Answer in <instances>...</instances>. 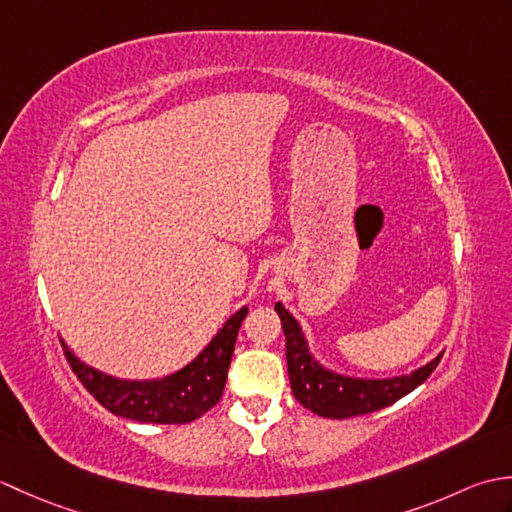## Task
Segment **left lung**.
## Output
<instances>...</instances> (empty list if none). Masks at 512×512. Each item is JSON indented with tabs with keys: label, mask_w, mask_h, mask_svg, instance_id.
Returning a JSON list of instances; mask_svg holds the SVG:
<instances>
[{
	"label": "left lung",
	"mask_w": 512,
	"mask_h": 512,
	"mask_svg": "<svg viewBox=\"0 0 512 512\" xmlns=\"http://www.w3.org/2000/svg\"><path fill=\"white\" fill-rule=\"evenodd\" d=\"M275 310L281 319V328L286 334V361L292 394L303 407L323 418L341 420L352 416H363L378 409L394 405L396 400L407 396L409 391L422 385L438 367L442 352L429 363L413 369L409 374L391 378H358L334 372V369L319 363L310 352L306 334L299 321L277 301Z\"/></svg>",
	"instance_id": "1"
}]
</instances>
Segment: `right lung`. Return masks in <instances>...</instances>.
I'll use <instances>...</instances> for the list:
<instances>
[{"mask_svg":"<svg viewBox=\"0 0 512 512\" xmlns=\"http://www.w3.org/2000/svg\"><path fill=\"white\" fill-rule=\"evenodd\" d=\"M248 308L242 306L224 321L204 350L178 372L151 380H127L101 372L81 361L63 341L65 358L83 387L105 409L121 418L154 424H184L200 418L222 398L235 339Z\"/></svg>","mask_w":512,"mask_h":512,"instance_id":"obj_1","label":"right lung"}]
</instances>
